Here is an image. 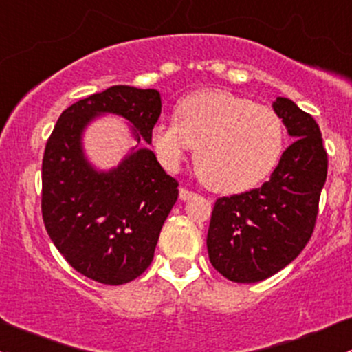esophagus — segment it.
<instances>
[{"label": "esophagus", "mask_w": 352, "mask_h": 352, "mask_svg": "<svg viewBox=\"0 0 352 352\" xmlns=\"http://www.w3.org/2000/svg\"><path fill=\"white\" fill-rule=\"evenodd\" d=\"M197 197V193H195V191H190V190H186V188H181L179 190V198L183 201H186V200H191V198H195Z\"/></svg>", "instance_id": "obj_1"}]
</instances>
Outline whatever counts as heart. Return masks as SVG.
<instances>
[{
	"instance_id": "heart-1",
	"label": "heart",
	"mask_w": 352,
	"mask_h": 352,
	"mask_svg": "<svg viewBox=\"0 0 352 352\" xmlns=\"http://www.w3.org/2000/svg\"><path fill=\"white\" fill-rule=\"evenodd\" d=\"M176 120L151 130V146L168 171H177L197 147L195 166L210 190L244 193L263 183L285 152V122L273 108L222 89L177 101Z\"/></svg>"
}]
</instances>
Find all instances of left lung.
Here are the masks:
<instances>
[{
    "label": "left lung",
    "instance_id": "obj_1",
    "mask_svg": "<svg viewBox=\"0 0 352 352\" xmlns=\"http://www.w3.org/2000/svg\"><path fill=\"white\" fill-rule=\"evenodd\" d=\"M273 110L293 144L263 186L215 201L206 235L210 263L235 283L266 280L303 251L327 179V152L314 117L281 96Z\"/></svg>",
    "mask_w": 352,
    "mask_h": 352
}]
</instances>
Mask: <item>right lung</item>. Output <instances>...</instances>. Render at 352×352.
<instances>
[{
    "mask_svg": "<svg viewBox=\"0 0 352 352\" xmlns=\"http://www.w3.org/2000/svg\"><path fill=\"white\" fill-rule=\"evenodd\" d=\"M155 89L111 86L60 113L42 161V217L57 251L78 273L103 285L135 280L152 263L177 181L147 147L161 115ZM133 123L135 150L117 168L98 172L82 152V132L98 114Z\"/></svg>",
    "mask_w": 352,
    "mask_h": 352,
    "instance_id": "1",
    "label": "right lung"
}]
</instances>
